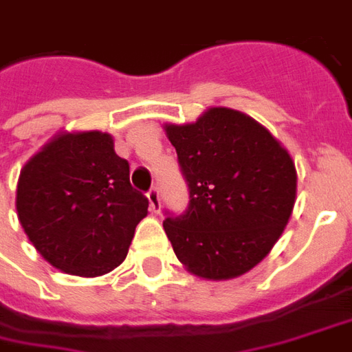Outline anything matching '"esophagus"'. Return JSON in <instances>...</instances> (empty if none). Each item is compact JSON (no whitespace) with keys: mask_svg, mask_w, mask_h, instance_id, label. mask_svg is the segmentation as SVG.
I'll list each match as a JSON object with an SVG mask.
<instances>
[{"mask_svg":"<svg viewBox=\"0 0 352 352\" xmlns=\"http://www.w3.org/2000/svg\"><path fill=\"white\" fill-rule=\"evenodd\" d=\"M146 196H148V204H151V210L154 211V213H160V210H162V201H160V190H158V188H156V186H152Z\"/></svg>","mask_w":352,"mask_h":352,"instance_id":"obj_1","label":"esophagus"}]
</instances>
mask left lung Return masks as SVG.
I'll return each mask as SVG.
<instances>
[{
	"instance_id": "left-lung-1",
	"label": "left lung",
	"mask_w": 352,
	"mask_h": 352,
	"mask_svg": "<svg viewBox=\"0 0 352 352\" xmlns=\"http://www.w3.org/2000/svg\"><path fill=\"white\" fill-rule=\"evenodd\" d=\"M188 184V208L166 211L164 230L184 269L236 278L261 263L284 232L297 192L296 164L269 129L232 108L194 124H166Z\"/></svg>"
}]
</instances>
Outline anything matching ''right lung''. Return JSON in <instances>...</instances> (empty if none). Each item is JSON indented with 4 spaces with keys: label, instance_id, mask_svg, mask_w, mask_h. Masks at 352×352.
<instances>
[{
    "label": "right lung",
    "instance_id": "right-lung-1",
    "mask_svg": "<svg viewBox=\"0 0 352 352\" xmlns=\"http://www.w3.org/2000/svg\"><path fill=\"white\" fill-rule=\"evenodd\" d=\"M16 213L39 255L76 276H100L124 261L148 198L129 183L112 135L60 133L21 169Z\"/></svg>",
    "mask_w": 352,
    "mask_h": 352
}]
</instances>
